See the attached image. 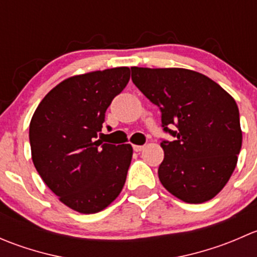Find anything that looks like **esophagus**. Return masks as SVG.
Instances as JSON below:
<instances>
[{"label":"esophagus","instance_id":"esophagus-1","mask_svg":"<svg viewBox=\"0 0 257 257\" xmlns=\"http://www.w3.org/2000/svg\"><path fill=\"white\" fill-rule=\"evenodd\" d=\"M144 145H133V149L136 150V152H142V150L144 149Z\"/></svg>","mask_w":257,"mask_h":257}]
</instances>
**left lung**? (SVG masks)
<instances>
[{
  "mask_svg": "<svg viewBox=\"0 0 257 257\" xmlns=\"http://www.w3.org/2000/svg\"><path fill=\"white\" fill-rule=\"evenodd\" d=\"M132 80L160 108L163 129L175 138L160 143L163 186L189 204L217 195L234 173L242 144L234 98L209 77L185 68L132 67Z\"/></svg>",
  "mask_w": 257,
  "mask_h": 257,
  "instance_id": "1",
  "label": "left lung"
}]
</instances>
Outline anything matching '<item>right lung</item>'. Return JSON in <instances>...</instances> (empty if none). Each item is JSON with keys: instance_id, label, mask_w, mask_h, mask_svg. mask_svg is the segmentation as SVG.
Listing matches in <instances>:
<instances>
[{"instance_id": "obj_1", "label": "right lung", "mask_w": 257, "mask_h": 257, "mask_svg": "<svg viewBox=\"0 0 257 257\" xmlns=\"http://www.w3.org/2000/svg\"><path fill=\"white\" fill-rule=\"evenodd\" d=\"M129 78L128 67L69 77L49 90L31 119L35 168L59 201L80 214L102 211L125 183L133 148L98 137L105 110Z\"/></svg>"}]
</instances>
